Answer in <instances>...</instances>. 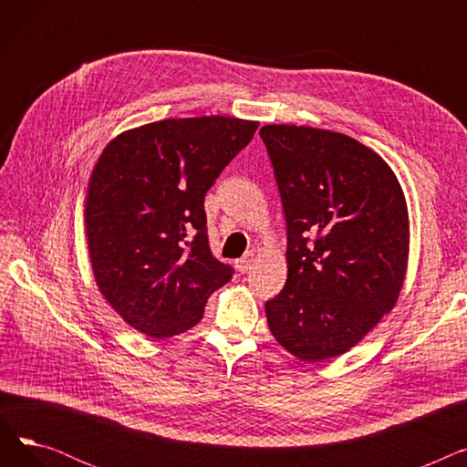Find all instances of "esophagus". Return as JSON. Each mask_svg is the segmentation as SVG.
I'll use <instances>...</instances> for the list:
<instances>
[{
    "instance_id": "1",
    "label": "esophagus",
    "mask_w": 467,
    "mask_h": 467,
    "mask_svg": "<svg viewBox=\"0 0 467 467\" xmlns=\"http://www.w3.org/2000/svg\"><path fill=\"white\" fill-rule=\"evenodd\" d=\"M252 263H254V254H248V255H244V257L236 259V261H234V266H236V271H238L240 275H244V273L250 271Z\"/></svg>"
}]
</instances>
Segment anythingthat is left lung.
Instances as JSON below:
<instances>
[{"label":"left lung","mask_w":467,"mask_h":467,"mask_svg":"<svg viewBox=\"0 0 467 467\" xmlns=\"http://www.w3.org/2000/svg\"><path fill=\"white\" fill-rule=\"evenodd\" d=\"M287 225V280L268 329L296 358H337L396 306L409 263V212L388 162L331 130L266 125Z\"/></svg>","instance_id":"left-lung-1"}]
</instances>
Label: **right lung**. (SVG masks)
Returning a JSON list of instances; mask_svg holds the SVG:
<instances>
[{
    "label": "right lung",
    "instance_id": "add662e5",
    "mask_svg": "<svg viewBox=\"0 0 467 467\" xmlns=\"http://www.w3.org/2000/svg\"><path fill=\"white\" fill-rule=\"evenodd\" d=\"M257 127L223 115L164 119L120 132L96 161L85 196L88 257L98 289L130 327L180 335L233 278L210 252L204 194Z\"/></svg>",
    "mask_w": 467,
    "mask_h": 467
}]
</instances>
